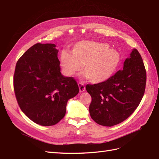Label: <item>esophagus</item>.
<instances>
[{
    "label": "esophagus",
    "mask_w": 159,
    "mask_h": 159,
    "mask_svg": "<svg viewBox=\"0 0 159 159\" xmlns=\"http://www.w3.org/2000/svg\"><path fill=\"white\" fill-rule=\"evenodd\" d=\"M78 85H79V87L80 92H85V85H84L82 83H78Z\"/></svg>",
    "instance_id": "1"
}]
</instances>
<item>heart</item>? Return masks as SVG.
Here are the masks:
<instances>
[{
  "mask_svg": "<svg viewBox=\"0 0 159 159\" xmlns=\"http://www.w3.org/2000/svg\"><path fill=\"white\" fill-rule=\"evenodd\" d=\"M108 47L104 43L85 41L76 43L72 48V54L63 51L60 64L63 74L73 76L83 66V73L91 83L104 82L112 76L120 61L117 51Z\"/></svg>",
  "mask_w": 159,
  "mask_h": 159,
  "instance_id": "heart-1",
  "label": "heart"
}]
</instances>
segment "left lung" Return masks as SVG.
Wrapping results in <instances>:
<instances>
[{
  "instance_id": "obj_1",
  "label": "left lung",
  "mask_w": 159,
  "mask_h": 159,
  "mask_svg": "<svg viewBox=\"0 0 159 159\" xmlns=\"http://www.w3.org/2000/svg\"><path fill=\"white\" fill-rule=\"evenodd\" d=\"M146 71L137 49L124 63V68L104 82L87 85L92 97L91 117L97 124L112 126L122 122L139 106L144 95Z\"/></svg>"
}]
</instances>
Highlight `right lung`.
Returning <instances> with one entry per match:
<instances>
[{
	"mask_svg": "<svg viewBox=\"0 0 159 159\" xmlns=\"http://www.w3.org/2000/svg\"><path fill=\"white\" fill-rule=\"evenodd\" d=\"M55 47L54 43H35L18 59L13 76L20 109L30 120L44 126L62 120L67 101L79 92L76 80L61 73Z\"/></svg>",
	"mask_w": 159,
	"mask_h": 159,
	"instance_id": "1",
	"label": "right lung"
}]
</instances>
